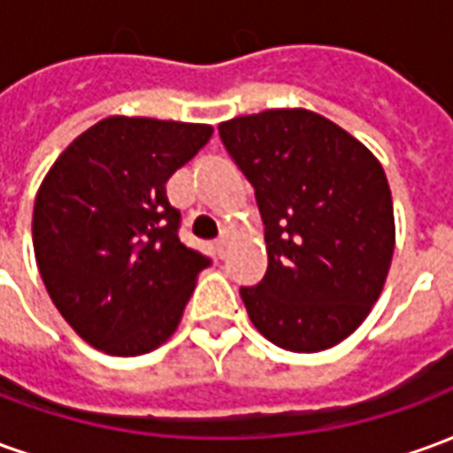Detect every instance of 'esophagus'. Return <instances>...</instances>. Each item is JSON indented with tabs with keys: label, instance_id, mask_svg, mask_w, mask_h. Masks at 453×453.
<instances>
[{
	"label": "esophagus",
	"instance_id": "obj_1",
	"mask_svg": "<svg viewBox=\"0 0 453 453\" xmlns=\"http://www.w3.org/2000/svg\"><path fill=\"white\" fill-rule=\"evenodd\" d=\"M216 255L220 257V259L226 257V240H218L216 242Z\"/></svg>",
	"mask_w": 453,
	"mask_h": 453
}]
</instances>
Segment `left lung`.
I'll use <instances>...</instances> for the list:
<instances>
[{
	"instance_id": "left-lung-1",
	"label": "left lung",
	"mask_w": 453,
	"mask_h": 453,
	"mask_svg": "<svg viewBox=\"0 0 453 453\" xmlns=\"http://www.w3.org/2000/svg\"><path fill=\"white\" fill-rule=\"evenodd\" d=\"M255 187L266 266L242 286L247 315L288 351H323L347 340L379 301L395 220L380 162L359 140L308 109H269L218 126Z\"/></svg>"
}]
</instances>
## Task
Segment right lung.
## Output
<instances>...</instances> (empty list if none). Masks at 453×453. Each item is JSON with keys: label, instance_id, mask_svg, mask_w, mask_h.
<instances>
[{"label": "right lung", "instance_id": "add662e5", "mask_svg": "<svg viewBox=\"0 0 453 453\" xmlns=\"http://www.w3.org/2000/svg\"><path fill=\"white\" fill-rule=\"evenodd\" d=\"M211 135L203 123L109 116L45 174L34 203L38 272L94 349L138 357L177 330L211 259L179 240L165 184Z\"/></svg>", "mask_w": 453, "mask_h": 453}]
</instances>
